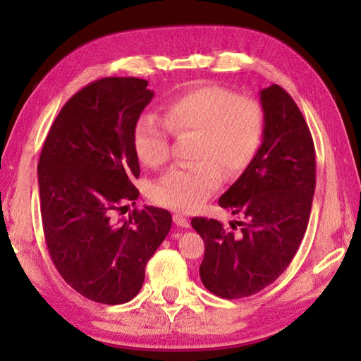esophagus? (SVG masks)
<instances>
[{
    "mask_svg": "<svg viewBox=\"0 0 361 361\" xmlns=\"http://www.w3.org/2000/svg\"><path fill=\"white\" fill-rule=\"evenodd\" d=\"M173 223L180 226V228H189V219L185 215H181V213H175Z\"/></svg>",
    "mask_w": 361,
    "mask_h": 361,
    "instance_id": "1",
    "label": "esophagus"
}]
</instances>
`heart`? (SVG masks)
<instances>
[{"instance_id": "obj_1", "label": "heart", "mask_w": 361, "mask_h": 361, "mask_svg": "<svg viewBox=\"0 0 361 361\" xmlns=\"http://www.w3.org/2000/svg\"><path fill=\"white\" fill-rule=\"evenodd\" d=\"M261 103L219 85H205L170 100L164 121L146 114L132 133L133 151L146 167L157 169L170 159V132L195 135L189 167L172 169L151 189L156 204L178 212L199 209L223 181L240 173L264 138Z\"/></svg>"}]
</instances>
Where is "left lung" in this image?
Returning <instances> with one entry per match:
<instances>
[{
    "label": "left lung",
    "mask_w": 361,
    "mask_h": 361,
    "mask_svg": "<svg viewBox=\"0 0 361 361\" xmlns=\"http://www.w3.org/2000/svg\"><path fill=\"white\" fill-rule=\"evenodd\" d=\"M266 129L259 151L218 204L245 221L239 231L191 219L205 243L200 280L224 299L252 296L282 276L307 229L315 191V148L305 119L277 84L261 90Z\"/></svg>",
    "instance_id": "1"
}]
</instances>
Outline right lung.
<instances>
[{
    "mask_svg": "<svg viewBox=\"0 0 361 361\" xmlns=\"http://www.w3.org/2000/svg\"><path fill=\"white\" fill-rule=\"evenodd\" d=\"M152 95L145 79H97L65 103L42 146L38 183L49 255L65 282L90 301L135 298L146 262L172 228V215L157 207L114 219L138 199L132 133Z\"/></svg>",
    "mask_w": 361,
    "mask_h": 361,
    "instance_id": "1",
    "label": "right lung"
}]
</instances>
